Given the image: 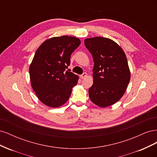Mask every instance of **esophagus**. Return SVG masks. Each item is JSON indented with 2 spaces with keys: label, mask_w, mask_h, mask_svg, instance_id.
Wrapping results in <instances>:
<instances>
[{
  "label": "esophagus",
  "mask_w": 157,
  "mask_h": 157,
  "mask_svg": "<svg viewBox=\"0 0 157 157\" xmlns=\"http://www.w3.org/2000/svg\"><path fill=\"white\" fill-rule=\"evenodd\" d=\"M86 76H87V73H84L82 74L81 75H80V78H81V79H83V78H86Z\"/></svg>",
  "instance_id": "1"
}]
</instances>
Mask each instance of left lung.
<instances>
[{"label": "left lung", "mask_w": 157, "mask_h": 157, "mask_svg": "<svg viewBox=\"0 0 157 157\" xmlns=\"http://www.w3.org/2000/svg\"><path fill=\"white\" fill-rule=\"evenodd\" d=\"M93 57L94 82L89 88L90 100L100 107L117 102L124 95L130 80L126 56L121 47L108 38L84 40Z\"/></svg>", "instance_id": "1"}]
</instances>
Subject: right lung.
Wrapping results in <instances>:
<instances>
[{
    "label": "right lung",
    "instance_id": "1",
    "mask_svg": "<svg viewBox=\"0 0 157 157\" xmlns=\"http://www.w3.org/2000/svg\"><path fill=\"white\" fill-rule=\"evenodd\" d=\"M80 44L78 38L56 36L45 40L29 67L32 88L44 105L56 108L67 102L78 77L67 71L71 55Z\"/></svg>",
    "mask_w": 157,
    "mask_h": 157
}]
</instances>
